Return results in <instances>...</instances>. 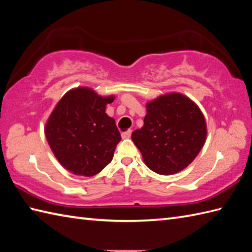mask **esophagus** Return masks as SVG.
Instances as JSON below:
<instances>
[{"label":"esophagus","instance_id":"34e87169","mask_svg":"<svg viewBox=\"0 0 252 252\" xmlns=\"http://www.w3.org/2000/svg\"><path fill=\"white\" fill-rule=\"evenodd\" d=\"M131 134H132V131L131 130H127L126 132H123L122 134H121V136H122L123 140H126V138H130Z\"/></svg>","mask_w":252,"mask_h":252}]
</instances>
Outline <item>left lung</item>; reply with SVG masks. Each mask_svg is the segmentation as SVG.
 <instances>
[{
  "label": "left lung",
  "instance_id": "left-lung-1",
  "mask_svg": "<svg viewBox=\"0 0 252 252\" xmlns=\"http://www.w3.org/2000/svg\"><path fill=\"white\" fill-rule=\"evenodd\" d=\"M144 126L132 141L154 172L171 175L194 161L207 137L205 116L186 95L168 93L146 104Z\"/></svg>",
  "mask_w": 252,
  "mask_h": 252
}]
</instances>
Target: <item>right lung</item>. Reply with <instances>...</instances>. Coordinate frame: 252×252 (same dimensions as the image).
Listing matches in <instances>:
<instances>
[{"mask_svg":"<svg viewBox=\"0 0 252 252\" xmlns=\"http://www.w3.org/2000/svg\"><path fill=\"white\" fill-rule=\"evenodd\" d=\"M115 95L101 96L93 89L69 90L53 109L45 123L46 140L63 168L74 175L93 176L112 157L120 132L114 118L106 114Z\"/></svg>","mask_w":252,"mask_h":252,"instance_id":"obj_1","label":"right lung"}]
</instances>
